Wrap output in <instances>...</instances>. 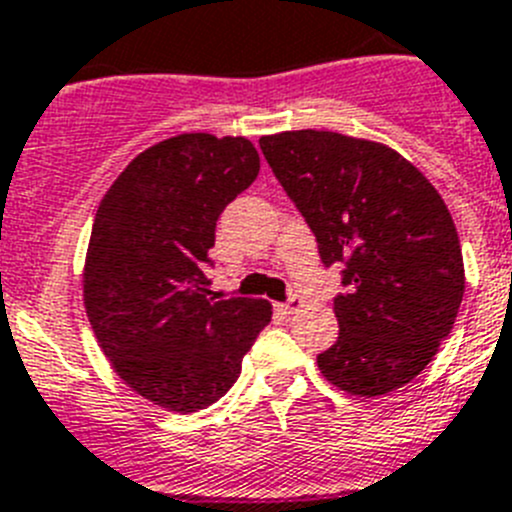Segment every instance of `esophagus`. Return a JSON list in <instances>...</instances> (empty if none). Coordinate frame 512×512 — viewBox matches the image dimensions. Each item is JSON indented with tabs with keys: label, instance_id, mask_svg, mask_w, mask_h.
<instances>
[{
	"label": "esophagus",
	"instance_id": "obj_1",
	"mask_svg": "<svg viewBox=\"0 0 512 512\" xmlns=\"http://www.w3.org/2000/svg\"><path fill=\"white\" fill-rule=\"evenodd\" d=\"M300 307H302V297L300 295H292L287 302H279L277 310L284 312V315H292V312L300 310Z\"/></svg>",
	"mask_w": 512,
	"mask_h": 512
}]
</instances>
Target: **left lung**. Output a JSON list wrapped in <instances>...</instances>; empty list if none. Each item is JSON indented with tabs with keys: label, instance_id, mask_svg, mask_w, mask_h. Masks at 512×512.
I'll return each mask as SVG.
<instances>
[{
	"label": "left lung",
	"instance_id": "left-lung-1",
	"mask_svg": "<svg viewBox=\"0 0 512 512\" xmlns=\"http://www.w3.org/2000/svg\"><path fill=\"white\" fill-rule=\"evenodd\" d=\"M261 151L318 241L341 261L338 341L318 354L330 384L379 397L418 377L451 333L464 259L451 212L408 158L330 130L264 135Z\"/></svg>",
	"mask_w": 512,
	"mask_h": 512
}]
</instances>
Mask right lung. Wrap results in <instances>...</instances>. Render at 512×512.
Instances as JSON below:
<instances>
[{"instance_id": "add662e5", "label": "right lung", "mask_w": 512, "mask_h": 512, "mask_svg": "<svg viewBox=\"0 0 512 512\" xmlns=\"http://www.w3.org/2000/svg\"><path fill=\"white\" fill-rule=\"evenodd\" d=\"M259 166L251 140L182 133L138 153L99 202L84 307L117 377L158 408L220 400L269 325V302L217 300L202 271L217 217Z\"/></svg>"}]
</instances>
